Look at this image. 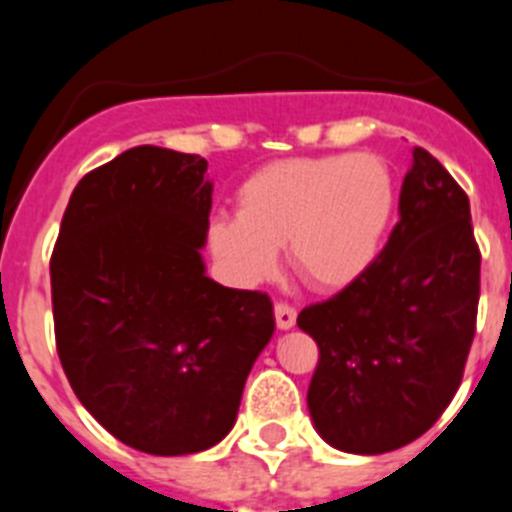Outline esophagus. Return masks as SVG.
<instances>
[{
	"label": "esophagus",
	"instance_id": "34e87169",
	"mask_svg": "<svg viewBox=\"0 0 512 512\" xmlns=\"http://www.w3.org/2000/svg\"><path fill=\"white\" fill-rule=\"evenodd\" d=\"M274 318H277V328L279 330L295 328L297 310L292 305H287V302H277V305H274Z\"/></svg>",
	"mask_w": 512,
	"mask_h": 512
}]
</instances>
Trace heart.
Wrapping results in <instances>:
<instances>
[{
	"instance_id": "1",
	"label": "heart",
	"mask_w": 512,
	"mask_h": 512,
	"mask_svg": "<svg viewBox=\"0 0 512 512\" xmlns=\"http://www.w3.org/2000/svg\"><path fill=\"white\" fill-rule=\"evenodd\" d=\"M397 210L390 164L377 153L271 161L238 189V212L207 225V248L243 287L266 282L287 246L297 277L320 292L359 282L377 264Z\"/></svg>"
}]
</instances>
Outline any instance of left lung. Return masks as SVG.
Masks as SVG:
<instances>
[{
  "label": "left lung",
  "instance_id": "left-lung-1",
  "mask_svg": "<svg viewBox=\"0 0 512 512\" xmlns=\"http://www.w3.org/2000/svg\"><path fill=\"white\" fill-rule=\"evenodd\" d=\"M477 302L469 197L431 153L413 148L400 220L377 264L297 315L320 348L307 390L320 436L366 456L423 436L459 390Z\"/></svg>",
  "mask_w": 512,
  "mask_h": 512
}]
</instances>
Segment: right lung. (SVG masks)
I'll list each match as a JSON object with an SVG mask.
<instances>
[{
  "instance_id": "obj_1",
  "label": "right lung",
  "mask_w": 512,
  "mask_h": 512,
  "mask_svg": "<svg viewBox=\"0 0 512 512\" xmlns=\"http://www.w3.org/2000/svg\"><path fill=\"white\" fill-rule=\"evenodd\" d=\"M210 207L205 158L130 148L76 184L51 256L71 390L112 436L153 456L228 436L274 333L264 292L205 274Z\"/></svg>"
}]
</instances>
